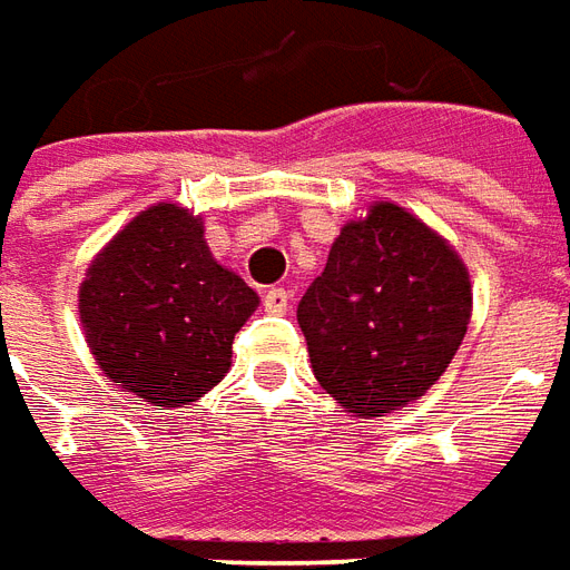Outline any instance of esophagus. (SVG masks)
Listing matches in <instances>:
<instances>
[{
  "instance_id": "esophagus-1",
  "label": "esophagus",
  "mask_w": 570,
  "mask_h": 570,
  "mask_svg": "<svg viewBox=\"0 0 570 570\" xmlns=\"http://www.w3.org/2000/svg\"><path fill=\"white\" fill-rule=\"evenodd\" d=\"M288 306H292V292H288V288H269V292L264 294L266 313L282 316V313H288Z\"/></svg>"
}]
</instances>
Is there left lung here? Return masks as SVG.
Listing matches in <instances>:
<instances>
[{"label": "left lung", "instance_id": "8db88e82", "mask_svg": "<svg viewBox=\"0 0 570 570\" xmlns=\"http://www.w3.org/2000/svg\"><path fill=\"white\" fill-rule=\"evenodd\" d=\"M470 316V269L454 245L395 202L343 224L297 304L316 381L365 421L421 399L451 365Z\"/></svg>", "mask_w": 570, "mask_h": 570}]
</instances>
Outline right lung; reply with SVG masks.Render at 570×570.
I'll return each mask as SVG.
<instances>
[{"mask_svg": "<svg viewBox=\"0 0 570 570\" xmlns=\"http://www.w3.org/2000/svg\"><path fill=\"white\" fill-rule=\"evenodd\" d=\"M261 297L214 261L199 214L156 202L85 269L79 318L91 356L125 393L184 407L227 377L233 337Z\"/></svg>", "mask_w": 570, "mask_h": 570, "instance_id": "add662e5", "label": "right lung"}]
</instances>
